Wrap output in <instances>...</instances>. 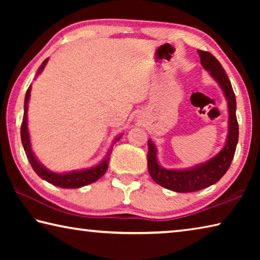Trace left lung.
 <instances>
[{
    "label": "left lung",
    "mask_w": 260,
    "mask_h": 260,
    "mask_svg": "<svg viewBox=\"0 0 260 260\" xmlns=\"http://www.w3.org/2000/svg\"><path fill=\"white\" fill-rule=\"evenodd\" d=\"M199 51L201 64L210 76L219 83L225 95L228 105V133L226 143L217 155L208 161L197 164L190 169H171L160 166L157 159V149L151 140L148 141V171L153 181L170 190L177 192L197 191L218 182L230 169L234 158L237 141H239V124L236 119V100L232 83L225 70L215 57L208 51Z\"/></svg>",
    "instance_id": "8db88e82"
}]
</instances>
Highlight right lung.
I'll return each instance as SVG.
<instances>
[{
    "label": "right lung",
    "mask_w": 260,
    "mask_h": 260,
    "mask_svg": "<svg viewBox=\"0 0 260 260\" xmlns=\"http://www.w3.org/2000/svg\"><path fill=\"white\" fill-rule=\"evenodd\" d=\"M48 63V58L43 60L41 67L39 68L37 76H39L45 69L46 64ZM30 89L32 87H28L27 91L25 95V103H24V117L23 122H21L20 127V136H21V143H23L24 150L26 152V156L28 158V161L30 166L33 167L34 172L37 173L41 179L46 180L54 186L60 187V188H80L87 184H90L95 181H98L100 178H102L104 173L107 172L108 166H109V159L112 152V146L117 142L118 140H120L122 135L117 136L113 141V144L111 148L109 149L107 156L103 158V160L94 167H89V169H83V170H77L71 171V172L67 173H56L52 171L46 169V166H43L40 161L37 159V157L34 156L32 151V147H30V140H29V133H28V127H27V110H28V101L30 96Z\"/></svg>",
    "instance_id": "right-lung-1"
}]
</instances>
